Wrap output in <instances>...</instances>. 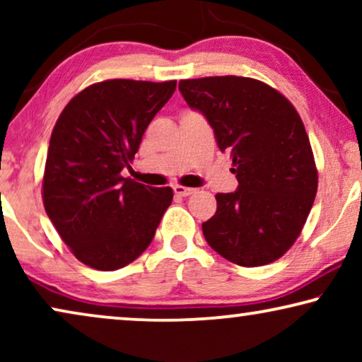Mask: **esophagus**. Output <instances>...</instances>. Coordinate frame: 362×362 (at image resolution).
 <instances>
[{"label": "esophagus", "mask_w": 362, "mask_h": 362, "mask_svg": "<svg viewBox=\"0 0 362 362\" xmlns=\"http://www.w3.org/2000/svg\"><path fill=\"white\" fill-rule=\"evenodd\" d=\"M173 191H175V194H176V196L186 197V196H191L192 192H194L196 189H192V187H186V186H180V185H176L175 187H173Z\"/></svg>", "instance_id": "esophagus-1"}]
</instances>
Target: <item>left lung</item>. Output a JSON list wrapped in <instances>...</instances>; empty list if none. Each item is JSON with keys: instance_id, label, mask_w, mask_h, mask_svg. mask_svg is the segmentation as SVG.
Returning <instances> with one entry per match:
<instances>
[{"instance_id": "1", "label": "left lung", "mask_w": 362, "mask_h": 362, "mask_svg": "<svg viewBox=\"0 0 362 362\" xmlns=\"http://www.w3.org/2000/svg\"><path fill=\"white\" fill-rule=\"evenodd\" d=\"M187 105L230 153L239 186L216 194L217 211L202 234L232 264L260 267L298 239L318 189V171L298 112L286 97L250 77L180 81Z\"/></svg>"}]
</instances>
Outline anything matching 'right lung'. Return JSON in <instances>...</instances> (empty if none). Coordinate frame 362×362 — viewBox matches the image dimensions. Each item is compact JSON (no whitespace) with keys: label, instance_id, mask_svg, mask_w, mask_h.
Returning a JSON list of instances; mask_svg holds the SVG:
<instances>
[{"label":"right lung","instance_id":"right-lung-1","mask_svg":"<svg viewBox=\"0 0 362 362\" xmlns=\"http://www.w3.org/2000/svg\"><path fill=\"white\" fill-rule=\"evenodd\" d=\"M176 90V81L112 78L67 103L49 141L42 201L76 259L112 272L138 259L173 201L171 187L123 177L146 127Z\"/></svg>","mask_w":362,"mask_h":362}]
</instances>
